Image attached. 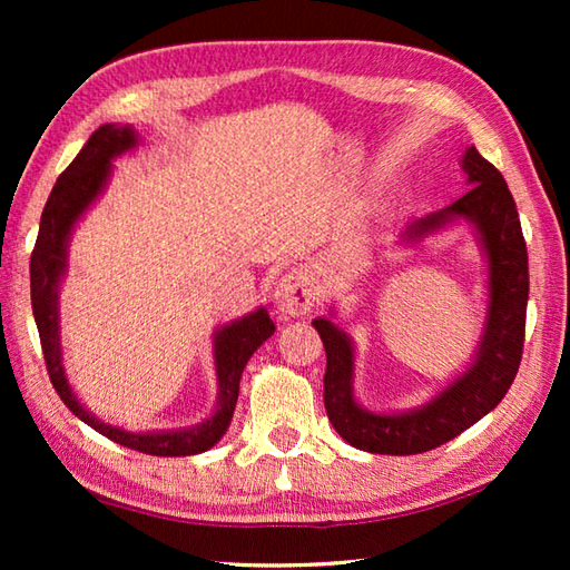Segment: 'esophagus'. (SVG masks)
Masks as SVG:
<instances>
[{"instance_id": "esophagus-1", "label": "esophagus", "mask_w": 570, "mask_h": 570, "mask_svg": "<svg viewBox=\"0 0 570 570\" xmlns=\"http://www.w3.org/2000/svg\"><path fill=\"white\" fill-rule=\"evenodd\" d=\"M276 308L284 316H304L316 306V286H313L308 272L292 269L276 284Z\"/></svg>"}]
</instances>
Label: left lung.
Masks as SVG:
<instances>
[{
    "mask_svg": "<svg viewBox=\"0 0 570 570\" xmlns=\"http://www.w3.org/2000/svg\"><path fill=\"white\" fill-rule=\"evenodd\" d=\"M463 168L472 186L448 208L406 227V239L441 229L455 217L475 223L490 259V316L472 367L426 406L409 414H370L353 399V345L331 321L316 318L325 347L323 402L335 431L367 453L416 455L439 448L470 429L498 406L517 377L524 353L529 257L517 203L502 174L475 147L465 151Z\"/></svg>",
    "mask_w": 570,
    "mask_h": 570,
    "instance_id": "8db88e82",
    "label": "left lung"
}]
</instances>
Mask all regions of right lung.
I'll use <instances>...</instances> for the list:
<instances>
[{
  "label": "right lung",
  "mask_w": 570,
  "mask_h": 570,
  "mask_svg": "<svg viewBox=\"0 0 570 570\" xmlns=\"http://www.w3.org/2000/svg\"><path fill=\"white\" fill-rule=\"evenodd\" d=\"M137 144L135 129L129 125H102L92 131V137L85 144L82 151L72 159V164L58 176L51 196L46 200L41 213L39 237L31 252V308L39 328L41 350L46 360L48 377H51L53 390L63 399V404L76 414L80 421L88 423L90 429L100 431L107 439L131 448V451L161 455V458H178V455H196L208 451L217 441L223 439L229 421L235 414V404L239 396V377L245 370L247 360L252 357L266 337L274 333V323L269 313L259 308L252 316L237 323L225 325L215 335V365H217V382H220V406L210 421L200 423L188 431H171V433H127L122 429L107 426L100 423L88 411L80 406L76 394L70 392L68 380L60 365V343H58V282L66 272V249L70 229L76 225L82 210L95 200L102 190L115 156L131 149Z\"/></svg>",
  "instance_id": "1"
}]
</instances>
